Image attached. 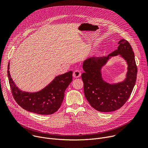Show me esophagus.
Wrapping results in <instances>:
<instances>
[{"mask_svg":"<svg viewBox=\"0 0 148 148\" xmlns=\"http://www.w3.org/2000/svg\"><path fill=\"white\" fill-rule=\"evenodd\" d=\"M73 75V77H75V78L80 77L81 76V72L78 70H76L74 71Z\"/></svg>","mask_w":148,"mask_h":148,"instance_id":"esophagus-1","label":"esophagus"}]
</instances>
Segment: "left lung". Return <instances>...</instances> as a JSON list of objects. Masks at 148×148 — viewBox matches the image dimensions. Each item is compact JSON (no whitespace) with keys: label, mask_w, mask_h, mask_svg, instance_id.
<instances>
[{"label":"left lung","mask_w":148,"mask_h":148,"mask_svg":"<svg viewBox=\"0 0 148 148\" xmlns=\"http://www.w3.org/2000/svg\"><path fill=\"white\" fill-rule=\"evenodd\" d=\"M118 49L103 57H90L83 62L84 71L82 74L85 97L90 105L98 111L108 112L121 108L133 91L137 78V68L134 54L129 42L119 41ZM120 55L126 61L128 71L125 80L110 84L103 80L101 70L112 56Z\"/></svg>","instance_id":"1"}]
</instances>
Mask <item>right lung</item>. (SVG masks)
Returning <instances> with one entry per match:
<instances>
[{
    "label": "right lung",
    "mask_w": 148,
    "mask_h": 148,
    "mask_svg": "<svg viewBox=\"0 0 148 148\" xmlns=\"http://www.w3.org/2000/svg\"><path fill=\"white\" fill-rule=\"evenodd\" d=\"M8 65V77L13 97L17 103L29 112L50 115L56 112L64 100V93L73 80V71L56 76L42 90L29 93L21 90L12 79Z\"/></svg>",
    "instance_id": "obj_1"
}]
</instances>
